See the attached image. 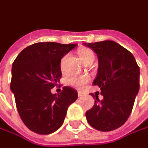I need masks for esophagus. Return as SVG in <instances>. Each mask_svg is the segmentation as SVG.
<instances>
[{
	"instance_id": "obj_1",
	"label": "esophagus",
	"mask_w": 148,
	"mask_h": 148,
	"mask_svg": "<svg viewBox=\"0 0 148 148\" xmlns=\"http://www.w3.org/2000/svg\"><path fill=\"white\" fill-rule=\"evenodd\" d=\"M77 92H78V96H79V97H82V96H84V92L83 91H81V90H78V91H77Z\"/></svg>"
}]
</instances>
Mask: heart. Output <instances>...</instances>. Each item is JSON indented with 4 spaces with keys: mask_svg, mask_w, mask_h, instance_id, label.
<instances>
[{
    "mask_svg": "<svg viewBox=\"0 0 148 148\" xmlns=\"http://www.w3.org/2000/svg\"><path fill=\"white\" fill-rule=\"evenodd\" d=\"M77 53H78V56H80L81 61L84 64L92 63L94 59H95V53H94V51L92 49L88 48V47H82V48L79 49ZM66 58H67V56H65L61 60V70H64V63H65V60H66ZM88 80H89L88 76H85V75H72L71 76H69V78L68 79V84H70L74 87L80 88L86 84Z\"/></svg>",
    "mask_w": 148,
    "mask_h": 148,
    "instance_id": "obj_1",
    "label": "heart"
}]
</instances>
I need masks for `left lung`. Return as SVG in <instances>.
<instances>
[{
  "instance_id": "8db88e82",
  "label": "left lung",
  "mask_w": 148,
  "mask_h": 148,
  "mask_svg": "<svg viewBox=\"0 0 148 148\" xmlns=\"http://www.w3.org/2000/svg\"><path fill=\"white\" fill-rule=\"evenodd\" d=\"M97 54L98 71L93 85L101 88L103 99L86 111L88 124L100 131H111L127 122L139 89V68L134 56L110 40L84 43Z\"/></svg>"
}]
</instances>
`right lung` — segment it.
<instances>
[{"label":"right lung","instance_id":"add662e5","mask_svg":"<svg viewBox=\"0 0 148 148\" xmlns=\"http://www.w3.org/2000/svg\"><path fill=\"white\" fill-rule=\"evenodd\" d=\"M75 47L37 42L22 50L13 63L10 89L22 122L34 133L49 134L58 130L68 106L78 97L76 89L68 86L60 94L51 92L60 85L61 59Z\"/></svg>","mask_w":148,"mask_h":148}]
</instances>
